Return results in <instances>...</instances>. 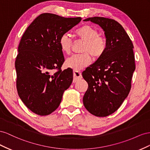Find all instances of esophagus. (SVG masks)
Instances as JSON below:
<instances>
[{
    "label": "esophagus",
    "mask_w": 150,
    "mask_h": 150,
    "mask_svg": "<svg viewBox=\"0 0 150 150\" xmlns=\"http://www.w3.org/2000/svg\"><path fill=\"white\" fill-rule=\"evenodd\" d=\"M82 74H81L80 71H74V80H73V82L75 83L77 82L78 80L82 79Z\"/></svg>",
    "instance_id": "34e87169"
}]
</instances>
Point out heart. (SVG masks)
<instances>
[{"mask_svg":"<svg viewBox=\"0 0 150 150\" xmlns=\"http://www.w3.org/2000/svg\"><path fill=\"white\" fill-rule=\"evenodd\" d=\"M79 40L84 42L81 52L82 54H74L65 61L66 67L78 71L89 65L92 58L100 59L107 48L105 38L99 35L98 29L89 24H85L75 31ZM59 45L63 53L69 54L72 46V40L68 33H64L59 38Z\"/></svg>","mask_w":150,"mask_h":150,"instance_id":"heart-1","label":"heart"}]
</instances>
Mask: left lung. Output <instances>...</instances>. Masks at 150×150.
Segmentation results:
<instances>
[{
    "mask_svg": "<svg viewBox=\"0 0 150 150\" xmlns=\"http://www.w3.org/2000/svg\"><path fill=\"white\" fill-rule=\"evenodd\" d=\"M104 31L107 48L100 59L82 72L88 87L83 97L85 108L97 117L116 111L127 97L135 70L134 46L122 25L102 17L87 18Z\"/></svg>",
    "mask_w": 150,
    "mask_h": 150,
    "instance_id": "8db88e82",
    "label": "left lung"
}]
</instances>
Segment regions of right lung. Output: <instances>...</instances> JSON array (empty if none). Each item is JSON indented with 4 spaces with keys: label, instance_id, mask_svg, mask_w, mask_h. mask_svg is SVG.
<instances>
[{
    "label": "right lung",
    "instance_id": "1",
    "mask_svg": "<svg viewBox=\"0 0 150 150\" xmlns=\"http://www.w3.org/2000/svg\"><path fill=\"white\" fill-rule=\"evenodd\" d=\"M81 20L41 14L21 38L15 62L16 86L20 99L33 112L40 115L52 113L71 84L72 69H61L65 58L59 40Z\"/></svg>",
    "mask_w": 150,
    "mask_h": 150
}]
</instances>
